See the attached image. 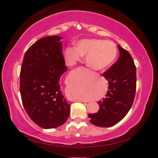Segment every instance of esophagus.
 <instances>
[{"label":"esophagus","mask_w":158,"mask_h":158,"mask_svg":"<svg viewBox=\"0 0 158 158\" xmlns=\"http://www.w3.org/2000/svg\"><path fill=\"white\" fill-rule=\"evenodd\" d=\"M78 102H84V101H82V100H78Z\"/></svg>","instance_id":"1"}]
</instances>
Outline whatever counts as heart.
I'll list each match as a JSON object with an SVG mask.
<instances>
[{
  "label": "heart",
  "instance_id": "heart-1",
  "mask_svg": "<svg viewBox=\"0 0 158 158\" xmlns=\"http://www.w3.org/2000/svg\"><path fill=\"white\" fill-rule=\"evenodd\" d=\"M117 53V47L113 42L97 39L81 40L77 42L76 47H68L64 50V56L69 65H74L81 60L83 56H86L87 65L95 70H103L110 67Z\"/></svg>",
  "mask_w": 158,
  "mask_h": 158
}]
</instances>
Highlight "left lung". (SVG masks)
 Segmentation results:
<instances>
[{"mask_svg": "<svg viewBox=\"0 0 158 158\" xmlns=\"http://www.w3.org/2000/svg\"><path fill=\"white\" fill-rule=\"evenodd\" d=\"M119 58L102 76L108 81L106 98L98 101V113L89 114L92 124L109 127L121 121L130 111L136 92V67L130 53L118 45Z\"/></svg>", "mask_w": 158, "mask_h": 158, "instance_id": "obj_1", "label": "left lung"}]
</instances>
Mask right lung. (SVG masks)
Returning a JSON list of instances; mask_svg holds the SVG:
<instances>
[{"label": "right lung", "mask_w": 158, "mask_h": 158, "mask_svg": "<svg viewBox=\"0 0 158 158\" xmlns=\"http://www.w3.org/2000/svg\"><path fill=\"white\" fill-rule=\"evenodd\" d=\"M60 36L40 39L25 53L20 72V93L26 111L44 129L63 125L70 105L60 90V79L68 70Z\"/></svg>", "instance_id": "right-lung-1"}]
</instances>
